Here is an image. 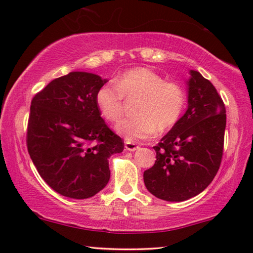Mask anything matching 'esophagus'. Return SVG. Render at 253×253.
<instances>
[{
  "label": "esophagus",
  "mask_w": 253,
  "mask_h": 253,
  "mask_svg": "<svg viewBox=\"0 0 253 253\" xmlns=\"http://www.w3.org/2000/svg\"><path fill=\"white\" fill-rule=\"evenodd\" d=\"M125 148L127 149V151H130V152H134L136 151L137 148H138V145L132 143V142H126L125 143Z\"/></svg>",
  "instance_id": "1"
}]
</instances>
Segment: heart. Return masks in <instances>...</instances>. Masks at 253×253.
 I'll return each instance as SVG.
<instances>
[{
	"instance_id": "b5f03b06",
	"label": "heart",
	"mask_w": 253,
	"mask_h": 253,
	"mask_svg": "<svg viewBox=\"0 0 253 253\" xmlns=\"http://www.w3.org/2000/svg\"><path fill=\"white\" fill-rule=\"evenodd\" d=\"M126 100H138L136 118L125 119L116 126L118 134L127 142L148 139L160 131L176 125L185 107V92L173 81H165L148 68L128 70L113 84L98 89L96 105L106 121L117 123L125 111Z\"/></svg>"
}]
</instances>
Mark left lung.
Instances as JSON below:
<instances>
[{
  "instance_id": "left-lung-1",
  "label": "left lung",
  "mask_w": 253,
  "mask_h": 253,
  "mask_svg": "<svg viewBox=\"0 0 253 253\" xmlns=\"http://www.w3.org/2000/svg\"><path fill=\"white\" fill-rule=\"evenodd\" d=\"M188 107L154 149L156 161L144 172V183L156 198L182 202L213 181L223 155L225 106L211 81L191 70Z\"/></svg>"
}]
</instances>
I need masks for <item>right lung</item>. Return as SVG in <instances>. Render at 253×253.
Wrapping results in <instances>:
<instances>
[{
  "instance_id": "1",
  "label": "right lung",
  "mask_w": 253,
  "mask_h": 253,
  "mask_svg": "<svg viewBox=\"0 0 253 253\" xmlns=\"http://www.w3.org/2000/svg\"><path fill=\"white\" fill-rule=\"evenodd\" d=\"M99 76L74 71L51 81L33 97L27 129L30 157L57 193L91 198L110 177L108 158L124 140L107 126L96 105Z\"/></svg>"
}]
</instances>
